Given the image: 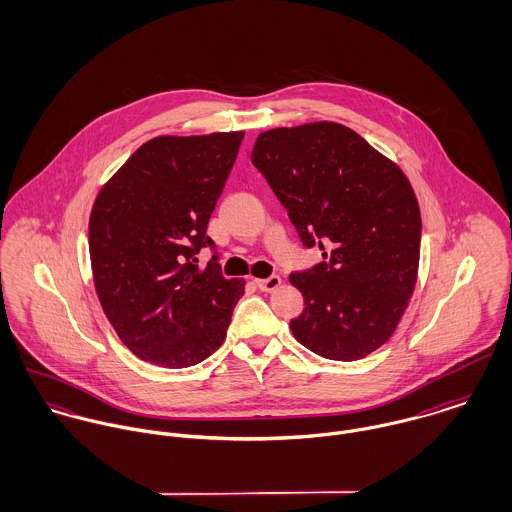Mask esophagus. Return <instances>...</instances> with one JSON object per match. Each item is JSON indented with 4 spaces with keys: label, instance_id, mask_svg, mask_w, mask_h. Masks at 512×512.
<instances>
[{
    "label": "esophagus",
    "instance_id": "1",
    "mask_svg": "<svg viewBox=\"0 0 512 512\" xmlns=\"http://www.w3.org/2000/svg\"><path fill=\"white\" fill-rule=\"evenodd\" d=\"M256 286L262 290V292H274L282 286V278L272 274L270 278H264V280H256Z\"/></svg>",
    "mask_w": 512,
    "mask_h": 512
}]
</instances>
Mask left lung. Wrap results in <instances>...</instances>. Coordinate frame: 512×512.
Returning <instances> with one entry per match:
<instances>
[{
	"instance_id": "8db88e82",
	"label": "left lung",
	"mask_w": 512,
	"mask_h": 512,
	"mask_svg": "<svg viewBox=\"0 0 512 512\" xmlns=\"http://www.w3.org/2000/svg\"><path fill=\"white\" fill-rule=\"evenodd\" d=\"M254 167L323 262L293 272L305 309L293 337L319 357L359 361L394 333L414 292L422 217L402 169L357 132L313 122L262 132Z\"/></svg>"
}]
</instances>
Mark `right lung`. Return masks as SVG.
<instances>
[{"instance_id": "1", "label": "right lung", "mask_w": 512, "mask_h": 512, "mask_svg": "<svg viewBox=\"0 0 512 512\" xmlns=\"http://www.w3.org/2000/svg\"><path fill=\"white\" fill-rule=\"evenodd\" d=\"M244 132L159 136L100 189L88 248L100 305L122 343L142 361L187 368L226 337L244 280H226L219 256L201 269L207 236Z\"/></svg>"}]
</instances>
